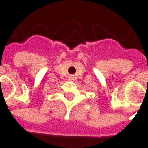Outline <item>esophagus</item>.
Segmentation results:
<instances>
[{
    "label": "esophagus",
    "mask_w": 148,
    "mask_h": 148,
    "mask_svg": "<svg viewBox=\"0 0 148 148\" xmlns=\"http://www.w3.org/2000/svg\"><path fill=\"white\" fill-rule=\"evenodd\" d=\"M70 80H72V78H70Z\"/></svg>",
    "instance_id": "obj_1"
}]
</instances>
